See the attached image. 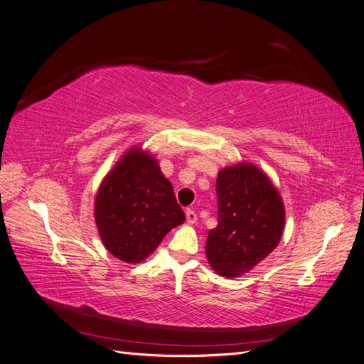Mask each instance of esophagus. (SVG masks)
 I'll return each instance as SVG.
<instances>
[{"label":"esophagus","mask_w":364,"mask_h":364,"mask_svg":"<svg viewBox=\"0 0 364 364\" xmlns=\"http://www.w3.org/2000/svg\"><path fill=\"white\" fill-rule=\"evenodd\" d=\"M186 223L188 225H194L196 220H197V214L193 211V209H186Z\"/></svg>","instance_id":"34e87169"}]
</instances>
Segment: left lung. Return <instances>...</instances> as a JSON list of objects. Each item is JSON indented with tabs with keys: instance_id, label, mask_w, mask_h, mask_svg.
<instances>
[{
	"instance_id": "left-lung-1",
	"label": "left lung",
	"mask_w": 364,
	"mask_h": 364,
	"mask_svg": "<svg viewBox=\"0 0 364 364\" xmlns=\"http://www.w3.org/2000/svg\"><path fill=\"white\" fill-rule=\"evenodd\" d=\"M217 226L206 238V258L222 277L247 273L278 246L285 222L278 190L257 165L243 162L217 176Z\"/></svg>"
}]
</instances>
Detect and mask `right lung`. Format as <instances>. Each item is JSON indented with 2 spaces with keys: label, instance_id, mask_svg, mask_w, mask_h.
Masks as SVG:
<instances>
[{
  "label": "right lung",
  "instance_id": "1",
  "mask_svg": "<svg viewBox=\"0 0 364 364\" xmlns=\"http://www.w3.org/2000/svg\"><path fill=\"white\" fill-rule=\"evenodd\" d=\"M105 247L121 261L146 259L170 230L185 222L173 185L158 161L139 147L129 150L106 174L94 203Z\"/></svg>",
  "mask_w": 364,
  "mask_h": 364
}]
</instances>
